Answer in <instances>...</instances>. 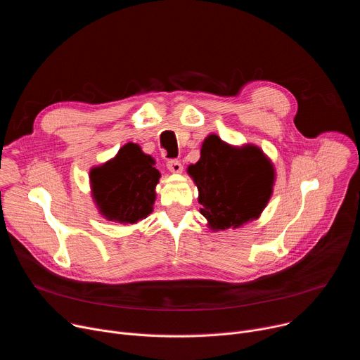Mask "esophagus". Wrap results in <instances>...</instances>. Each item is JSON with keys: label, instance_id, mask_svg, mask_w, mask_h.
<instances>
[{"label": "esophagus", "instance_id": "obj_1", "mask_svg": "<svg viewBox=\"0 0 360 360\" xmlns=\"http://www.w3.org/2000/svg\"><path fill=\"white\" fill-rule=\"evenodd\" d=\"M167 167H168L169 172H172V174H181L182 169H184L182 164H181L178 160H171V161H168Z\"/></svg>", "mask_w": 360, "mask_h": 360}]
</instances>
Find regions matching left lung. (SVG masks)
Here are the masks:
<instances>
[{"label": "left lung", "mask_w": 360, "mask_h": 360, "mask_svg": "<svg viewBox=\"0 0 360 360\" xmlns=\"http://www.w3.org/2000/svg\"><path fill=\"white\" fill-rule=\"evenodd\" d=\"M188 174L198 188L200 214L214 232L258 219L276 179L272 161L258 145L235 146L217 134L203 139L200 158L188 167Z\"/></svg>", "instance_id": "1"}]
</instances>
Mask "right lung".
<instances>
[{
  "label": "right lung",
  "instance_id": "1",
  "mask_svg": "<svg viewBox=\"0 0 360 360\" xmlns=\"http://www.w3.org/2000/svg\"><path fill=\"white\" fill-rule=\"evenodd\" d=\"M155 160L141 146L128 142L110 161L92 167L89 184L99 215L107 221L134 225L145 219L157 199L155 186L161 174Z\"/></svg>",
  "mask_w": 360,
  "mask_h": 360
}]
</instances>
